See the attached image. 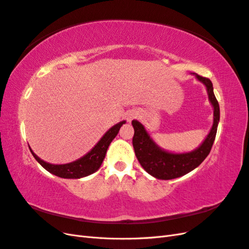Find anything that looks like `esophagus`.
Returning <instances> with one entry per match:
<instances>
[{
    "instance_id": "34e87169",
    "label": "esophagus",
    "mask_w": 249,
    "mask_h": 249,
    "mask_svg": "<svg viewBox=\"0 0 249 249\" xmlns=\"http://www.w3.org/2000/svg\"><path fill=\"white\" fill-rule=\"evenodd\" d=\"M137 116H138V112L136 110H131L129 112H126V114H125L127 122H132L133 119L137 118Z\"/></svg>"
}]
</instances>
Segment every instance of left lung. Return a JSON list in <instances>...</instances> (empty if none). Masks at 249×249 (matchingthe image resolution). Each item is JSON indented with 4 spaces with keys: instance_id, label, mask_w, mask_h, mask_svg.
<instances>
[{
    "instance_id": "8db88e82",
    "label": "left lung",
    "mask_w": 249,
    "mask_h": 249,
    "mask_svg": "<svg viewBox=\"0 0 249 249\" xmlns=\"http://www.w3.org/2000/svg\"><path fill=\"white\" fill-rule=\"evenodd\" d=\"M195 74L198 81L205 84L208 90L209 100L214 108V123L208 134L207 138L201 143V145L193 152L185 154H172L165 152L160 148L153 139L149 137L148 133L137 120H133L134 127L133 146L141 166L144 168L150 176L159 179H172L185 176L186 173L192 171L201 164L206 159L213 146L216 137L217 126L220 118L219 104H218L214 91L213 84L210 79Z\"/></svg>"
}]
</instances>
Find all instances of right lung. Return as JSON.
Listing matches in <instances>:
<instances>
[{
    "label": "right lung",
    "mask_w": 249,
    "mask_h": 249,
    "mask_svg": "<svg viewBox=\"0 0 249 249\" xmlns=\"http://www.w3.org/2000/svg\"><path fill=\"white\" fill-rule=\"evenodd\" d=\"M124 124H125L124 120V122L118 123L115 125H113L88 154H86L84 157H82L81 159L69 164L55 165L47 163L42 161L40 158L37 157L32 152L31 148H30V150H31V153L36 159V161L38 162L44 169L51 172L52 175H55L59 178H81L91 175V173L95 172L101 167L110 143L116 137L119 129Z\"/></svg>",
    "instance_id": "add662e5"
}]
</instances>
